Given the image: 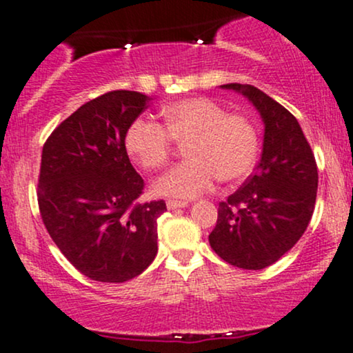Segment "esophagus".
Segmentation results:
<instances>
[{"label":"esophagus","instance_id":"esophagus-1","mask_svg":"<svg viewBox=\"0 0 353 353\" xmlns=\"http://www.w3.org/2000/svg\"><path fill=\"white\" fill-rule=\"evenodd\" d=\"M187 205H188V201H185V200H172V198H170V200H166V207H168V210L183 208V207H187Z\"/></svg>","mask_w":353,"mask_h":353}]
</instances>
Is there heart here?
<instances>
[{
	"label": "heart",
	"instance_id": "b5f03b06",
	"mask_svg": "<svg viewBox=\"0 0 353 353\" xmlns=\"http://www.w3.org/2000/svg\"><path fill=\"white\" fill-rule=\"evenodd\" d=\"M165 126L137 118L125 133L128 155L145 172L160 170L175 143L187 146V161L176 165L153 183L160 196L193 198L220 180L232 183L255 166L260 150L259 126L245 113H227L212 98L195 97L165 106Z\"/></svg>",
	"mask_w": 353,
	"mask_h": 353
}]
</instances>
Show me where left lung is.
<instances>
[{
	"instance_id": "left-lung-1",
	"label": "left lung",
	"mask_w": 353,
	"mask_h": 353,
	"mask_svg": "<svg viewBox=\"0 0 353 353\" xmlns=\"http://www.w3.org/2000/svg\"><path fill=\"white\" fill-rule=\"evenodd\" d=\"M221 88L245 94L265 123L263 152L255 172L220 201L208 235L213 252L233 267L262 270L300 240L315 208L319 170L296 118L252 85Z\"/></svg>"
}]
</instances>
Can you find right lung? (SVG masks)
<instances>
[{
  "mask_svg": "<svg viewBox=\"0 0 353 353\" xmlns=\"http://www.w3.org/2000/svg\"><path fill=\"white\" fill-rule=\"evenodd\" d=\"M150 98L108 91L61 121L43 145L38 205L68 262L91 280L123 283L158 252L163 200L138 203L143 178L130 163L125 133Z\"/></svg>",
  "mask_w": 353,
  "mask_h": 353,
  "instance_id": "obj_1",
  "label": "right lung"
}]
</instances>
